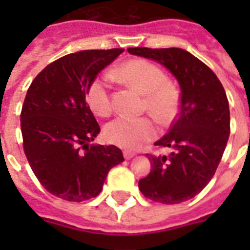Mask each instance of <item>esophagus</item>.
Wrapping results in <instances>:
<instances>
[{"label":"esophagus","mask_w":250,"mask_h":250,"mask_svg":"<svg viewBox=\"0 0 250 250\" xmlns=\"http://www.w3.org/2000/svg\"><path fill=\"white\" fill-rule=\"evenodd\" d=\"M123 156H125V160H131V158L135 156V153L129 152V150H125V152H123Z\"/></svg>","instance_id":"1"}]
</instances>
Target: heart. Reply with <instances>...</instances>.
<instances>
[{"mask_svg":"<svg viewBox=\"0 0 250 250\" xmlns=\"http://www.w3.org/2000/svg\"><path fill=\"white\" fill-rule=\"evenodd\" d=\"M115 75L144 94L143 110H148L161 125L172 121L178 110L179 96L175 86L166 80L162 68L146 60H131L121 64ZM109 83V75H102L86 89V104L98 117H107L113 110ZM156 133V125L149 117H119L105 128L107 141L125 149H139Z\"/></svg>","mask_w":250,"mask_h":250,"instance_id":"b5f03b06","label":"heart"}]
</instances>
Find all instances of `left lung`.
<instances>
[{"mask_svg": "<svg viewBox=\"0 0 250 250\" xmlns=\"http://www.w3.org/2000/svg\"><path fill=\"white\" fill-rule=\"evenodd\" d=\"M154 60L178 79L180 110L168 133L156 143L168 154L148 153L152 171L139 180L146 198L180 204L201 192L217 171L229 136V107L225 88L204 62L179 48H128Z\"/></svg>", "mask_w": 250, "mask_h": 250, "instance_id": "8db88e82", "label": "left lung"}]
</instances>
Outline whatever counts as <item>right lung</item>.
Masks as SVG:
<instances>
[{
	"instance_id": "right-lung-1",
	"label": "right lung",
	"mask_w": 250,
	"mask_h": 250,
	"mask_svg": "<svg viewBox=\"0 0 250 250\" xmlns=\"http://www.w3.org/2000/svg\"><path fill=\"white\" fill-rule=\"evenodd\" d=\"M121 53L83 50L61 57L27 90L21 113L25 157L41 186L62 200L96 197L110 168L125 161L114 145H89L100 125L85 100L89 84Z\"/></svg>"
}]
</instances>
